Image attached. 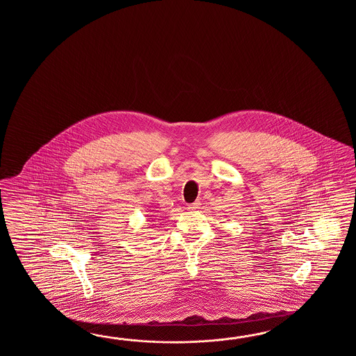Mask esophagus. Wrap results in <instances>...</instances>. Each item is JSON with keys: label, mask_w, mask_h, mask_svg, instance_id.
<instances>
[{"label": "esophagus", "mask_w": 356, "mask_h": 356, "mask_svg": "<svg viewBox=\"0 0 356 356\" xmlns=\"http://www.w3.org/2000/svg\"><path fill=\"white\" fill-rule=\"evenodd\" d=\"M198 209H200V202H198V201L193 202V204H188L189 211H196Z\"/></svg>", "instance_id": "esophagus-1"}]
</instances>
